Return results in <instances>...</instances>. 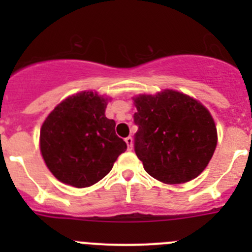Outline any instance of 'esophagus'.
Here are the masks:
<instances>
[{
    "mask_svg": "<svg viewBox=\"0 0 252 252\" xmlns=\"http://www.w3.org/2000/svg\"><path fill=\"white\" fill-rule=\"evenodd\" d=\"M126 145H128V150L133 149V138H131V136L126 138Z\"/></svg>",
    "mask_w": 252,
    "mask_h": 252,
    "instance_id": "esophagus-1",
    "label": "esophagus"
}]
</instances>
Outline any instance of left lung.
Instances as JSON below:
<instances>
[{
  "label": "left lung",
  "instance_id": "obj_1",
  "mask_svg": "<svg viewBox=\"0 0 252 252\" xmlns=\"http://www.w3.org/2000/svg\"><path fill=\"white\" fill-rule=\"evenodd\" d=\"M134 150L144 169L166 184L194 179L217 145L215 122L204 106L173 90L134 98Z\"/></svg>",
  "mask_w": 252,
  "mask_h": 252
}]
</instances>
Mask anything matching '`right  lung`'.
I'll return each mask as SVG.
<instances>
[{
    "mask_svg": "<svg viewBox=\"0 0 252 252\" xmlns=\"http://www.w3.org/2000/svg\"><path fill=\"white\" fill-rule=\"evenodd\" d=\"M106 98L84 91L65 98L40 131L45 163L62 183L86 188L106 177L126 144L116 134V122L105 116Z\"/></svg>",
    "mask_w": 252,
    "mask_h": 252,
    "instance_id": "obj_1",
    "label": "right lung"
}]
</instances>
